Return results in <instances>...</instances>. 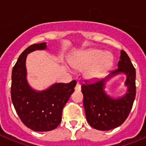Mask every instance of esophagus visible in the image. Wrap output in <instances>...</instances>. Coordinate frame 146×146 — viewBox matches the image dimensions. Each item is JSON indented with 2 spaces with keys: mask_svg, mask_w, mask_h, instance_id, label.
Listing matches in <instances>:
<instances>
[{
  "mask_svg": "<svg viewBox=\"0 0 146 146\" xmlns=\"http://www.w3.org/2000/svg\"><path fill=\"white\" fill-rule=\"evenodd\" d=\"M75 90L76 91H80L81 90V85L80 83H76L75 87Z\"/></svg>",
  "mask_w": 146,
  "mask_h": 146,
  "instance_id": "34e87169",
  "label": "esophagus"
}]
</instances>
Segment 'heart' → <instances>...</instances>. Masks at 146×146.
Instances as JSON below:
<instances>
[{
    "label": "heart",
    "mask_w": 146,
    "mask_h": 146,
    "mask_svg": "<svg viewBox=\"0 0 146 146\" xmlns=\"http://www.w3.org/2000/svg\"><path fill=\"white\" fill-rule=\"evenodd\" d=\"M113 64V56L111 53L102 52L98 49H92L85 51L76 61L75 66L78 69L90 68L86 72V77L88 79H98L102 77Z\"/></svg>",
    "instance_id": "1"
}]
</instances>
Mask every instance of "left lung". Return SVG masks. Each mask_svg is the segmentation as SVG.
I'll return each mask as SVG.
<instances>
[{
  "mask_svg": "<svg viewBox=\"0 0 146 146\" xmlns=\"http://www.w3.org/2000/svg\"><path fill=\"white\" fill-rule=\"evenodd\" d=\"M120 59L118 68L111 71L108 77L94 82L85 80L82 85L86 120L92 127L98 130H110L122 124L129 116L135 100L136 70L124 50L120 51ZM121 72L127 75L125 84L128 90L123 97L114 100L104 92V84L106 80Z\"/></svg>",
  "mask_w": 146,
  "mask_h": 146,
  "instance_id": "left-lung-1",
  "label": "left lung"
}]
</instances>
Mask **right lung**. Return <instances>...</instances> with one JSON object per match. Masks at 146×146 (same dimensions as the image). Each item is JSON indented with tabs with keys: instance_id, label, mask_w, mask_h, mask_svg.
Returning a JSON list of instances; mask_svg holds the SVG:
<instances>
[{
	"instance_id": "add662e5",
	"label": "right lung",
	"mask_w": 146,
	"mask_h": 146,
	"mask_svg": "<svg viewBox=\"0 0 146 146\" xmlns=\"http://www.w3.org/2000/svg\"><path fill=\"white\" fill-rule=\"evenodd\" d=\"M46 43L29 46L17 60L12 71L11 99L20 120L34 131L46 132L56 129L61 122L62 111L74 92L76 81L56 83L47 90L36 92L26 80V59L29 53L46 48Z\"/></svg>"
}]
</instances>
